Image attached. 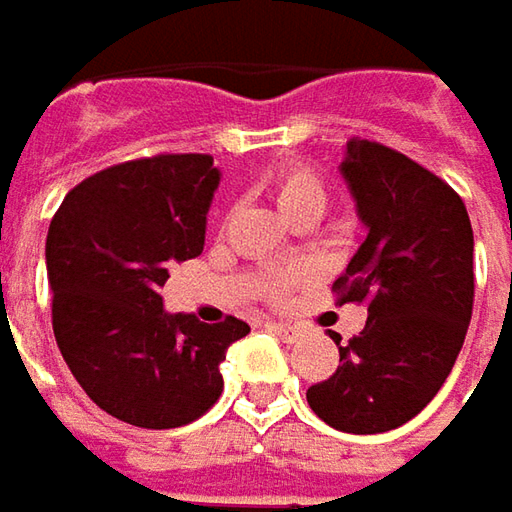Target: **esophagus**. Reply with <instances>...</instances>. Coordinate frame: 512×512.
<instances>
[{"mask_svg": "<svg viewBox=\"0 0 512 512\" xmlns=\"http://www.w3.org/2000/svg\"><path fill=\"white\" fill-rule=\"evenodd\" d=\"M267 327H270V332H276V335H279L284 344H296L298 338L304 335V327H301V324H284V321H270Z\"/></svg>", "mask_w": 512, "mask_h": 512, "instance_id": "obj_1", "label": "esophagus"}]
</instances>
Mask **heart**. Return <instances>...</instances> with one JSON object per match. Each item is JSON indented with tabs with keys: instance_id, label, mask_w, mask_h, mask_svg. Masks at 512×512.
I'll return each mask as SVG.
<instances>
[{
	"instance_id": "b5f03b06",
	"label": "heart",
	"mask_w": 512,
	"mask_h": 512,
	"mask_svg": "<svg viewBox=\"0 0 512 512\" xmlns=\"http://www.w3.org/2000/svg\"><path fill=\"white\" fill-rule=\"evenodd\" d=\"M267 185H270V194L273 200L279 205V211L284 214V219H293V216L310 214V216H321L324 208H327V188L321 183V177L307 166H279L270 171L267 177ZM298 273H290L284 279L273 281L267 287V296L279 298L284 293V287L290 281H296Z\"/></svg>"
}]
</instances>
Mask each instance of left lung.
<instances>
[{"label":"left lung","mask_w":512,"mask_h":512,"mask_svg":"<svg viewBox=\"0 0 512 512\" xmlns=\"http://www.w3.org/2000/svg\"><path fill=\"white\" fill-rule=\"evenodd\" d=\"M366 239L335 279L338 301L366 304L360 335L338 344L335 375L310 408L346 434H383L440 392L473 310V231L465 202L420 163L352 137L341 163Z\"/></svg>","instance_id":"left-lung-1"}]
</instances>
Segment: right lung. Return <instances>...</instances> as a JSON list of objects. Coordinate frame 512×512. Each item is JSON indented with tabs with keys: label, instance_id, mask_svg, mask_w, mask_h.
Here are the masks:
<instances>
[{
	"label": "right lung",
	"instance_id": "obj_1",
	"mask_svg": "<svg viewBox=\"0 0 512 512\" xmlns=\"http://www.w3.org/2000/svg\"><path fill=\"white\" fill-rule=\"evenodd\" d=\"M219 185L211 154H157L78 183L47 231L53 332L95 406L137 428L194 423L222 394L219 363L250 327L163 310L168 267L200 256Z\"/></svg>",
	"mask_w": 512,
	"mask_h": 512
}]
</instances>
